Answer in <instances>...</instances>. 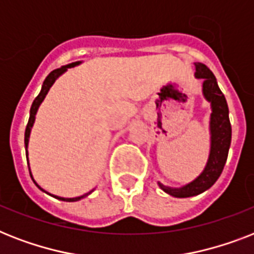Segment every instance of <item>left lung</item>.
I'll use <instances>...</instances> for the list:
<instances>
[{
  "label": "left lung",
  "mask_w": 254,
  "mask_h": 254,
  "mask_svg": "<svg viewBox=\"0 0 254 254\" xmlns=\"http://www.w3.org/2000/svg\"><path fill=\"white\" fill-rule=\"evenodd\" d=\"M196 72L195 76L204 79L203 93L205 99L211 101L212 113H211V151L204 171L190 185L182 189H171L159 183V187L175 197H189L204 192L215 182L219 179L221 171L224 169L228 157L232 127L229 123L228 105L223 92L217 85L216 77L211 72V69L203 63H195Z\"/></svg>",
  "instance_id": "left-lung-1"
}]
</instances>
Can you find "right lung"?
<instances>
[{
    "label": "right lung",
    "mask_w": 254,
    "mask_h": 254,
    "mask_svg": "<svg viewBox=\"0 0 254 254\" xmlns=\"http://www.w3.org/2000/svg\"><path fill=\"white\" fill-rule=\"evenodd\" d=\"M76 64H79V62H76V63H71V64H68V65H63V67H61V68L54 69L53 72H50L49 76L46 77V80L43 81V85H42L41 92H39V95L35 97V100L33 101V105H31V109H30V119H29V123H27V125H26V130H25V146H26V149H27L30 131H31V127H33V124H34V120H35V115H37L38 108H39L41 103L43 101V99L46 97V95H47V92H49V89L51 88V85L54 84V81L57 80L58 77L61 76L62 73L64 72V71H67V68H71V67H73V65H76ZM26 157H27V150H26ZM30 175H31V174H30ZM38 187H39V186H38ZM39 189H41V187H39ZM89 193H91V192L85 193V195H83V196L69 197V199H65V197H59V196H54V197H57V199H61V200H65V201H76V200H80L81 197H84V196H87V195H89Z\"/></svg>",
    "instance_id": "add662e5"
}]
</instances>
